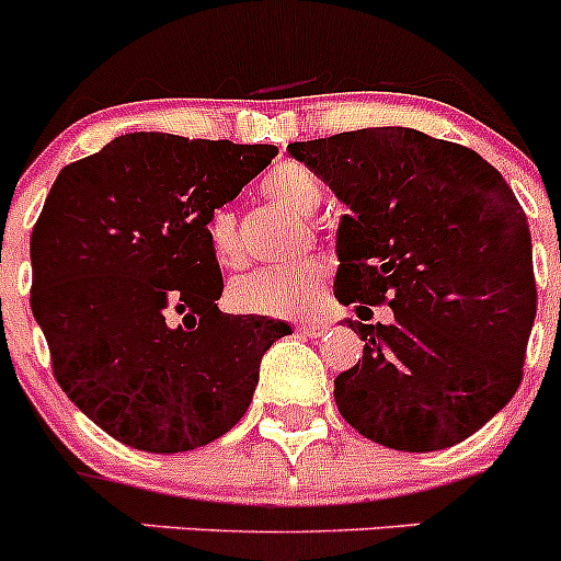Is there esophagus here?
Masks as SVG:
<instances>
[{
  "label": "esophagus",
  "instance_id": "esophagus-1",
  "mask_svg": "<svg viewBox=\"0 0 561 561\" xmlns=\"http://www.w3.org/2000/svg\"><path fill=\"white\" fill-rule=\"evenodd\" d=\"M298 331H301L304 336L320 339L322 333L328 331V322H322V320H309V322H301V325H298Z\"/></svg>",
  "mask_w": 561,
  "mask_h": 561
}]
</instances>
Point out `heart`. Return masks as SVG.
Returning a JSON list of instances; mask_svg holds the SVG:
<instances>
[{
  "mask_svg": "<svg viewBox=\"0 0 561 561\" xmlns=\"http://www.w3.org/2000/svg\"><path fill=\"white\" fill-rule=\"evenodd\" d=\"M263 190L271 201L282 203L296 214H314L322 203V184L309 168L285 162L265 175ZM208 244L222 268L244 265L247 252L239 239V222L230 208H217L208 219ZM325 268L317 260L279 268H257L252 274L236 276L228 287V301L236 312L263 317H298L312 312L322 296Z\"/></svg>",
  "mask_w": 561,
  "mask_h": 561,
  "instance_id": "heart-1",
  "label": "heart"
}]
</instances>
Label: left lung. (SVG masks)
I'll return each instance as SVG.
<instances>
[{
  "label": "left lung",
  "mask_w": 561,
  "mask_h": 561,
  "mask_svg": "<svg viewBox=\"0 0 561 561\" xmlns=\"http://www.w3.org/2000/svg\"><path fill=\"white\" fill-rule=\"evenodd\" d=\"M350 208L336 230L333 296L388 325H347L364 358L333 382L344 421L371 443L454 448L522 386L537 312L522 203L478 151L410 127L287 146Z\"/></svg>",
  "instance_id": "obj_1"
}]
</instances>
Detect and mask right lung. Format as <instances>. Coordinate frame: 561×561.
Wrapping results in <instances>:
<instances>
[{
  "label": "right lung",
  "instance_id": "add662e5",
  "mask_svg": "<svg viewBox=\"0 0 561 561\" xmlns=\"http://www.w3.org/2000/svg\"><path fill=\"white\" fill-rule=\"evenodd\" d=\"M276 146L118 135L61 168L32 230V314L56 382L103 432L184 454L244 417L260 360L290 325L225 314L208 219Z\"/></svg>",
  "mask_w": 561,
  "mask_h": 561
}]
</instances>
